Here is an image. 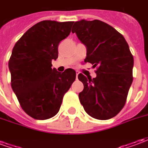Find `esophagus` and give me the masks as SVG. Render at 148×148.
<instances>
[{
	"label": "esophagus",
	"mask_w": 148,
	"mask_h": 148,
	"mask_svg": "<svg viewBox=\"0 0 148 148\" xmlns=\"http://www.w3.org/2000/svg\"><path fill=\"white\" fill-rule=\"evenodd\" d=\"M78 74H79V72L78 71H76V78L77 79V76H78Z\"/></svg>",
	"instance_id": "34e87169"
}]
</instances>
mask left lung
I'll list each match as a JSON object with an SVG mask.
<instances>
[{
  "label": "left lung",
  "instance_id": "8db88e82",
  "mask_svg": "<svg viewBox=\"0 0 148 148\" xmlns=\"http://www.w3.org/2000/svg\"><path fill=\"white\" fill-rule=\"evenodd\" d=\"M72 32L86 46L85 62L97 67V77L78 74L84 85L79 93L81 104L88 115L97 120H109L121 112L132 83L133 56L124 36L105 22L73 23Z\"/></svg>",
  "mask_w": 148,
  "mask_h": 148
}]
</instances>
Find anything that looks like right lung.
Returning a JSON list of instances; mask_svg holds the SVG:
<instances>
[{"label": "right lung", "instance_id": "right-lung-1", "mask_svg": "<svg viewBox=\"0 0 148 148\" xmlns=\"http://www.w3.org/2000/svg\"><path fill=\"white\" fill-rule=\"evenodd\" d=\"M73 22L43 21L29 28L16 42L8 61L11 86L21 108L36 120L57 114L64 94L76 78L73 69H52L58 44L70 35Z\"/></svg>", "mask_w": 148, "mask_h": 148}]
</instances>
